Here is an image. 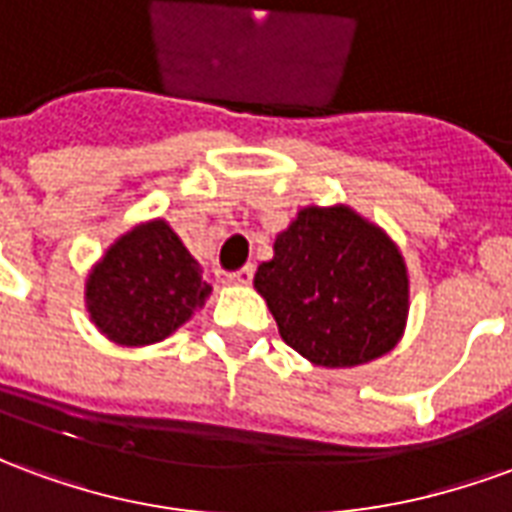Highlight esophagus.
Here are the masks:
<instances>
[{"instance_id":"34e87169","label":"esophagus","mask_w":512,"mask_h":512,"mask_svg":"<svg viewBox=\"0 0 512 512\" xmlns=\"http://www.w3.org/2000/svg\"><path fill=\"white\" fill-rule=\"evenodd\" d=\"M255 277V268L244 266L238 271H222V282H230V285H249Z\"/></svg>"}]
</instances>
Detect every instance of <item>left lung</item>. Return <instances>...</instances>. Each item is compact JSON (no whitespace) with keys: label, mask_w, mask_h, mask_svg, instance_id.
Returning <instances> with one entry per match:
<instances>
[{"label":"left lung","mask_w":512,"mask_h":512,"mask_svg":"<svg viewBox=\"0 0 512 512\" xmlns=\"http://www.w3.org/2000/svg\"><path fill=\"white\" fill-rule=\"evenodd\" d=\"M282 340L321 367H356L392 351L408 312L397 246L348 208H304L257 268Z\"/></svg>","instance_id":"left-lung-1"}]
</instances>
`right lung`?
I'll list each match as a JSON object with an SVG mask.
<instances>
[{"instance_id": "add662e5", "label": "right lung", "mask_w": 512, "mask_h": 512, "mask_svg": "<svg viewBox=\"0 0 512 512\" xmlns=\"http://www.w3.org/2000/svg\"><path fill=\"white\" fill-rule=\"evenodd\" d=\"M211 285L169 224L147 222L123 235L87 282L95 326L120 345L164 340L205 304Z\"/></svg>"}]
</instances>
